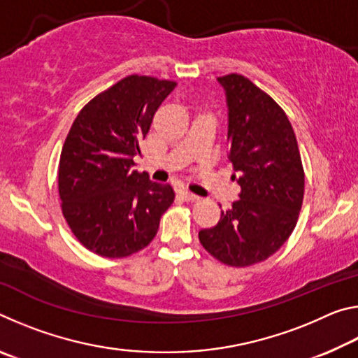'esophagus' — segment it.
Instances as JSON below:
<instances>
[{"mask_svg":"<svg viewBox=\"0 0 358 358\" xmlns=\"http://www.w3.org/2000/svg\"><path fill=\"white\" fill-rule=\"evenodd\" d=\"M181 197H183V201H186V202H199V201H201V197L196 196V194L189 192V191H181Z\"/></svg>","mask_w":358,"mask_h":358,"instance_id":"34e87169","label":"esophagus"}]
</instances>
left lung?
Returning a JSON list of instances; mask_svg holds the SVG:
<instances>
[{
	"instance_id": "8db88e82",
	"label": "left lung",
	"mask_w": 358,
	"mask_h": 358,
	"mask_svg": "<svg viewBox=\"0 0 358 358\" xmlns=\"http://www.w3.org/2000/svg\"><path fill=\"white\" fill-rule=\"evenodd\" d=\"M217 80L227 96L229 161L241 191L199 240L221 264L241 268L273 256L294 232L305 172L292 124L275 99L240 74Z\"/></svg>"
}]
</instances>
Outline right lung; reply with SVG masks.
I'll use <instances>...</instances> for the list:
<instances>
[{"instance_id":"1","label":"right lung","mask_w":358,"mask_h":358,"mask_svg":"<svg viewBox=\"0 0 358 358\" xmlns=\"http://www.w3.org/2000/svg\"><path fill=\"white\" fill-rule=\"evenodd\" d=\"M177 82L132 74L88 102L72 123L58 166L62 211L94 254L128 257L151 243L175 192L134 171V156Z\"/></svg>"}]
</instances>
